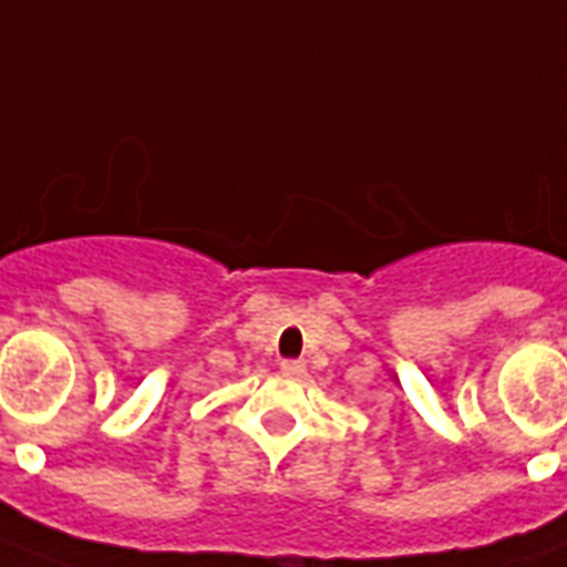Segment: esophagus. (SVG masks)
I'll use <instances>...</instances> for the list:
<instances>
[{
    "label": "esophagus",
    "mask_w": 567,
    "mask_h": 567,
    "mask_svg": "<svg viewBox=\"0 0 567 567\" xmlns=\"http://www.w3.org/2000/svg\"><path fill=\"white\" fill-rule=\"evenodd\" d=\"M282 373L285 377H302V373H306V364L297 362V359H288V362H282Z\"/></svg>",
    "instance_id": "obj_1"
}]
</instances>
